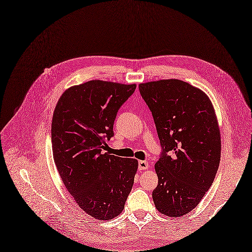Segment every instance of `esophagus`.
<instances>
[{
	"label": "esophagus",
	"mask_w": 252,
	"mask_h": 252,
	"mask_svg": "<svg viewBox=\"0 0 252 252\" xmlns=\"http://www.w3.org/2000/svg\"><path fill=\"white\" fill-rule=\"evenodd\" d=\"M138 168H139V170H147V169H149V163L145 160H139Z\"/></svg>",
	"instance_id": "34e87169"
}]
</instances>
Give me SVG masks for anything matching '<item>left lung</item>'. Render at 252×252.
<instances>
[{
    "mask_svg": "<svg viewBox=\"0 0 252 252\" xmlns=\"http://www.w3.org/2000/svg\"><path fill=\"white\" fill-rule=\"evenodd\" d=\"M139 91L161 146L153 202L161 214L183 216L201 202L220 166L221 141L214 108L204 92L178 79L141 83Z\"/></svg>",
    "mask_w": 252,
    "mask_h": 252,
    "instance_id": "left-lung-1",
    "label": "left lung"
}]
</instances>
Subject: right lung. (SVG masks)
<instances>
[{
    "instance_id": "1",
    "label": "right lung",
    "mask_w": 252,
    "mask_h": 252,
    "mask_svg": "<svg viewBox=\"0 0 252 252\" xmlns=\"http://www.w3.org/2000/svg\"><path fill=\"white\" fill-rule=\"evenodd\" d=\"M136 84L92 80L65 91L51 123L53 159L65 189L95 220L122 213L132 190L138 160L110 155L106 140L122 105Z\"/></svg>"
}]
</instances>
